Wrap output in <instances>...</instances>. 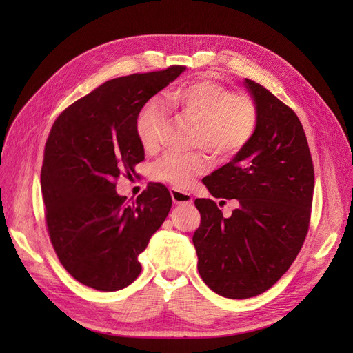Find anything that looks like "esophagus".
Here are the masks:
<instances>
[{
	"instance_id": "34e87169",
	"label": "esophagus",
	"mask_w": 353,
	"mask_h": 353,
	"mask_svg": "<svg viewBox=\"0 0 353 353\" xmlns=\"http://www.w3.org/2000/svg\"><path fill=\"white\" fill-rule=\"evenodd\" d=\"M170 197H172L175 205H191L193 203V196L190 193H185V191H181L178 188H170Z\"/></svg>"
}]
</instances>
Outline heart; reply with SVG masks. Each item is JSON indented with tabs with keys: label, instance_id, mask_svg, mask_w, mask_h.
I'll return each instance as SVG.
<instances>
[{
	"label": "heart",
	"instance_id": "1",
	"mask_svg": "<svg viewBox=\"0 0 353 353\" xmlns=\"http://www.w3.org/2000/svg\"><path fill=\"white\" fill-rule=\"evenodd\" d=\"M166 105L193 123V145H201L215 157L237 154L252 138L258 110L249 94L225 92L221 83L201 79L191 82L166 97ZM162 110L156 101L147 103L135 119V135L147 152L159 143ZM209 169V159L200 152L188 154L168 153L152 165V178L176 188H188L194 179Z\"/></svg>",
	"mask_w": 353,
	"mask_h": 353
}]
</instances>
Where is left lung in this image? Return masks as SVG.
<instances>
[{
  "label": "left lung",
  "instance_id": "1",
  "mask_svg": "<svg viewBox=\"0 0 353 353\" xmlns=\"http://www.w3.org/2000/svg\"><path fill=\"white\" fill-rule=\"evenodd\" d=\"M258 110L249 143L203 178L216 199H237L231 216L197 199L193 236L199 274L213 292L248 299L268 290L290 268L305 241L314 196V165L296 113L262 85L244 79Z\"/></svg>",
  "mask_w": 353,
  "mask_h": 353
}]
</instances>
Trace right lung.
<instances>
[{"label": "right lung", "instance_id": "1", "mask_svg": "<svg viewBox=\"0 0 353 353\" xmlns=\"http://www.w3.org/2000/svg\"><path fill=\"white\" fill-rule=\"evenodd\" d=\"M184 70L170 66L104 82L51 128L41 169L48 234L66 271L95 290L116 292L135 281L138 256L172 206L162 184L148 185L126 205L114 179L144 160L135 135L138 112Z\"/></svg>", "mask_w": 353, "mask_h": 353}]
</instances>
